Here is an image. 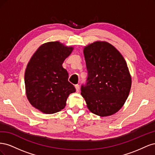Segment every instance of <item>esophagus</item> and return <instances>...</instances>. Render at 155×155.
<instances>
[{"label":"esophagus","instance_id":"obj_1","mask_svg":"<svg viewBox=\"0 0 155 155\" xmlns=\"http://www.w3.org/2000/svg\"><path fill=\"white\" fill-rule=\"evenodd\" d=\"M75 88H76V90L77 92L79 91V85H78H78H75Z\"/></svg>","mask_w":155,"mask_h":155}]
</instances>
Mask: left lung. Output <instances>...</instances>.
Instances as JSON below:
<instances>
[{"label": "left lung", "instance_id": "8db88e82", "mask_svg": "<svg viewBox=\"0 0 155 155\" xmlns=\"http://www.w3.org/2000/svg\"><path fill=\"white\" fill-rule=\"evenodd\" d=\"M88 77L81 94L92 113L113 114L127 99L131 87L129 68L123 56L107 42H95L84 49Z\"/></svg>", "mask_w": 155, "mask_h": 155}]
</instances>
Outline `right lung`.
<instances>
[{
  "instance_id": "obj_1",
  "label": "right lung",
  "mask_w": 155,
  "mask_h": 155,
  "mask_svg": "<svg viewBox=\"0 0 155 155\" xmlns=\"http://www.w3.org/2000/svg\"><path fill=\"white\" fill-rule=\"evenodd\" d=\"M72 50L58 41L49 42L37 50L27 65L25 75L27 97L33 106L45 114L63 109L70 94L76 92L62 66Z\"/></svg>"
}]
</instances>
